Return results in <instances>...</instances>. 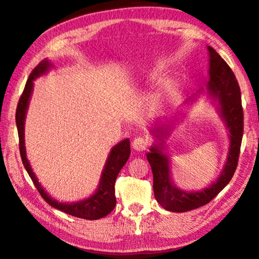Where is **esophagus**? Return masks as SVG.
<instances>
[{
	"mask_svg": "<svg viewBox=\"0 0 259 259\" xmlns=\"http://www.w3.org/2000/svg\"><path fill=\"white\" fill-rule=\"evenodd\" d=\"M147 146H148V140L146 138L142 137V136H139V137L135 138V140L133 142V147L137 152L145 151Z\"/></svg>",
	"mask_w": 259,
	"mask_h": 259,
	"instance_id": "obj_1",
	"label": "esophagus"
}]
</instances>
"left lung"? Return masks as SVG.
Masks as SVG:
<instances>
[{
    "mask_svg": "<svg viewBox=\"0 0 259 259\" xmlns=\"http://www.w3.org/2000/svg\"><path fill=\"white\" fill-rule=\"evenodd\" d=\"M208 51L210 57L208 93L218 102L219 113L230 131L229 155L217 182L202 191L185 192L174 186L170 179L168 156L162 153L159 145L151 147V152L147 153L146 157L153 172V190L157 203L168 211L185 212L209 203L231 182L238 165L243 135V109L240 87L234 73L226 61L213 48L208 47ZM155 130L159 135H153L159 138L161 137L160 135L165 134V131H160L162 130L161 128Z\"/></svg>",
    "mask_w": 259,
    "mask_h": 259,
    "instance_id": "8db88e82",
    "label": "left lung"
}]
</instances>
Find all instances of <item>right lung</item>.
Masks as SVG:
<instances>
[{
    "label": "right lung",
    "mask_w": 259,
    "mask_h": 259,
    "mask_svg": "<svg viewBox=\"0 0 259 259\" xmlns=\"http://www.w3.org/2000/svg\"><path fill=\"white\" fill-rule=\"evenodd\" d=\"M51 67V63L49 60H42L36 67L33 69L30 73L27 82H26L25 89L23 95L20 96L19 103L17 105L16 111V123L17 129H18L19 136V151L23 164L25 166L26 171L28 172L30 179H32L35 187L37 188L38 193L46 200L47 203H49L51 207H54L65 213L71 214L74 217L89 219V221H95V219L103 218L107 216L108 213L112 212L116 204L115 198V181L120 170L123 168V165L126 163L130 156V140L124 139L120 142L117 145L112 148L109 153L108 159L105 164L103 170L102 178H100L99 186L94 195H91L89 199L75 203H60L58 201L51 199L48 193L43 190L41 184L38 183L36 176H35L32 168H30L29 162L26 157V148H25V136H24V128H25V116L27 112L28 103L30 95L33 91V81L42 74H45L48 69Z\"/></svg>",
    "instance_id": "right-lung-1"
}]
</instances>
